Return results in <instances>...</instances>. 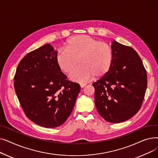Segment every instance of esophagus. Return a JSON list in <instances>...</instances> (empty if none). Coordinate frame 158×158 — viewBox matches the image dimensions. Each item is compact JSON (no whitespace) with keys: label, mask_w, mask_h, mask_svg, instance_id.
Masks as SVG:
<instances>
[{"label":"esophagus","mask_w":158,"mask_h":158,"mask_svg":"<svg viewBox=\"0 0 158 158\" xmlns=\"http://www.w3.org/2000/svg\"><path fill=\"white\" fill-rule=\"evenodd\" d=\"M86 85V83H80V86L81 88H84Z\"/></svg>","instance_id":"1"}]
</instances>
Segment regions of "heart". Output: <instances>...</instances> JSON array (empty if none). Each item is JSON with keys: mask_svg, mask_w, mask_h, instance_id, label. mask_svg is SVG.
Segmentation results:
<instances>
[{"mask_svg": "<svg viewBox=\"0 0 158 158\" xmlns=\"http://www.w3.org/2000/svg\"><path fill=\"white\" fill-rule=\"evenodd\" d=\"M113 51L109 44L81 35L69 39L64 48L60 50L56 56V63L65 73H70L78 60L80 66L70 76L71 80L84 82L94 76L101 77L108 72L113 63Z\"/></svg>", "mask_w": 158, "mask_h": 158, "instance_id": "heart-1", "label": "heart"}]
</instances>
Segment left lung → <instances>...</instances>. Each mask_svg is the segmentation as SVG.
<instances>
[{"instance_id":"1","label":"left lung","mask_w":158,"mask_h":158,"mask_svg":"<svg viewBox=\"0 0 158 158\" xmlns=\"http://www.w3.org/2000/svg\"><path fill=\"white\" fill-rule=\"evenodd\" d=\"M113 63L105 76L92 84L98 113L106 121L120 123L142 106L147 86L143 62L135 50L113 40Z\"/></svg>"}]
</instances>
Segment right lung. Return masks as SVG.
<instances>
[{
	"instance_id": "right-lung-1",
	"label": "right lung",
	"mask_w": 158,
	"mask_h": 158,
	"mask_svg": "<svg viewBox=\"0 0 158 158\" xmlns=\"http://www.w3.org/2000/svg\"><path fill=\"white\" fill-rule=\"evenodd\" d=\"M57 53L49 44L28 53L14 77L15 92L27 117L46 128L57 127L67 120L81 89L58 67Z\"/></svg>"
}]
</instances>
